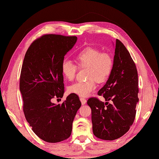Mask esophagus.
<instances>
[{"instance_id": "1", "label": "esophagus", "mask_w": 159, "mask_h": 159, "mask_svg": "<svg viewBox=\"0 0 159 159\" xmlns=\"http://www.w3.org/2000/svg\"><path fill=\"white\" fill-rule=\"evenodd\" d=\"M80 102H81V103H82V105H84L87 103V100H86V99H84V97H80Z\"/></svg>"}]
</instances>
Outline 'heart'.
Wrapping results in <instances>:
<instances>
[{
	"mask_svg": "<svg viewBox=\"0 0 159 159\" xmlns=\"http://www.w3.org/2000/svg\"><path fill=\"white\" fill-rule=\"evenodd\" d=\"M75 59L79 67H87L88 79L79 81L69 87V92L80 97H86L96 88L97 82L102 83L110 75L113 68V59L106 52H101L98 49L87 47L76 54ZM77 67L70 61L64 60L61 64V71L68 80L75 79Z\"/></svg>",
	"mask_w": 159,
	"mask_h": 159,
	"instance_id": "b5f03b06",
	"label": "heart"
}]
</instances>
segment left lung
<instances>
[{"mask_svg":"<svg viewBox=\"0 0 159 159\" xmlns=\"http://www.w3.org/2000/svg\"><path fill=\"white\" fill-rule=\"evenodd\" d=\"M138 72L129 52L119 39L116 41L113 68L106 83L98 92L105 103L98 99H89L94 135L113 140L127 132L135 119L139 99ZM108 101L111 103L109 104Z\"/></svg>","mask_w":159,"mask_h":159,"instance_id":"obj_1","label":"left lung"}]
</instances>
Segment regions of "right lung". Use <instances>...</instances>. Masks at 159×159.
Masks as SVG:
<instances>
[{
	"label": "right lung",
	"instance_id": "right-lung-1",
	"mask_svg": "<svg viewBox=\"0 0 159 159\" xmlns=\"http://www.w3.org/2000/svg\"><path fill=\"white\" fill-rule=\"evenodd\" d=\"M76 41V36L44 35L31 44L23 60L19 85L23 112L34 132L47 142L56 143L70 137L81 106L75 93L62 104L52 102L54 97H63L61 64Z\"/></svg>",
	"mask_w": 159,
	"mask_h": 159
}]
</instances>
